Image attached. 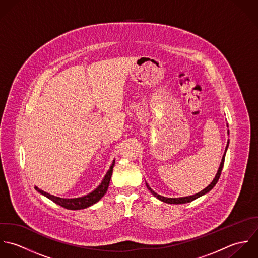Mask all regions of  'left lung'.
Listing matches in <instances>:
<instances>
[{
  "instance_id": "left-lung-1",
  "label": "left lung",
  "mask_w": 258,
  "mask_h": 258,
  "mask_svg": "<svg viewBox=\"0 0 258 258\" xmlns=\"http://www.w3.org/2000/svg\"><path fill=\"white\" fill-rule=\"evenodd\" d=\"M228 134H229V132H228ZM228 144H229V141L227 142V146H226V148H225L224 155L222 156V159H221V162H220V165H219V168H218V170H217V173H216L215 177H214V178H213V180L210 182V184H209L207 187H206L204 190H202L201 192H199V194H197V195H194V196H189V197L171 199V198H164V197H161V196L157 195L156 192H155V191H154V190L149 186V184L147 183V187H148V189H149V190H150V191L155 196L156 199H158L159 201H161V202H163V203L170 204V205H180V204L190 203V202H192V201L197 200L198 198H200V197H202V196L206 195V194H207L208 191H210V190L214 187V185L217 183V181H218V179H219V176H220V173H221V170H222L223 164H224V158H225V154H226V151H227V148H228Z\"/></svg>"
}]
</instances>
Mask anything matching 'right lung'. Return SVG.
Returning a JSON list of instances; mask_svg holds the SVG:
<instances>
[{
  "mask_svg": "<svg viewBox=\"0 0 258 258\" xmlns=\"http://www.w3.org/2000/svg\"><path fill=\"white\" fill-rule=\"evenodd\" d=\"M114 166V160L112 161L109 169L107 170L106 174L103 177V181L101 182V184L92 192H90L87 196L81 197V198H77V199H61L58 197H54L52 196L40 188H38L37 186H35V189L40 192L41 195L47 197L49 200H51L54 204L58 205V206H62L67 209H71V210H78V209H83V208H87L89 206L95 205L96 203H98L103 196L105 195L107 188H108V184L110 181V177L112 174V168Z\"/></svg>",
  "mask_w": 258,
  "mask_h": 258,
  "instance_id": "obj_1",
  "label": "right lung"
}]
</instances>
